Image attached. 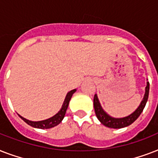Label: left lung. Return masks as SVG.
Here are the masks:
<instances>
[{
    "mask_svg": "<svg viewBox=\"0 0 158 158\" xmlns=\"http://www.w3.org/2000/svg\"><path fill=\"white\" fill-rule=\"evenodd\" d=\"M148 94H149V83L147 82V86L145 88L144 97H143L140 105L139 106V107L132 114L123 118H114L108 115L107 113L102 109L101 104L99 102L98 98V96H97V94H95L94 98V106L97 117L102 125L108 128L120 129V128L129 126L137 120L138 117L142 113L143 110L144 109L145 105L147 103L148 98Z\"/></svg>",
    "mask_w": 158,
    "mask_h": 158,
    "instance_id": "obj_1",
    "label": "left lung"
}]
</instances>
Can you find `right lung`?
<instances>
[{
	"label": "right lung",
	"mask_w": 158,
	"mask_h": 158,
	"mask_svg": "<svg viewBox=\"0 0 158 158\" xmlns=\"http://www.w3.org/2000/svg\"><path fill=\"white\" fill-rule=\"evenodd\" d=\"M76 91V89H73L71 91H69L68 94H67L65 98H64V101L63 102V105L61 106V109L59 110V112L56 114L54 116L49 118V119H47V120H41V121H31V120H28L25 118L22 117L21 115H19V116L22 119V120L24 121L25 123H27L28 125H29L32 127L38 128V129H50V128H52L54 126H56L57 125H59L60 123L61 122L63 118L64 117V115H65V112H66L67 108H68V106H69V102L70 101V99L72 98V95L74 94V92Z\"/></svg>",
	"instance_id": "1"
}]
</instances>
